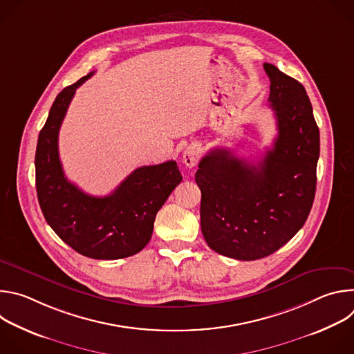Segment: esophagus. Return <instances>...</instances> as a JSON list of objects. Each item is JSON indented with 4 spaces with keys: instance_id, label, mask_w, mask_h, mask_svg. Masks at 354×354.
<instances>
[{
    "instance_id": "1",
    "label": "esophagus",
    "mask_w": 354,
    "mask_h": 354,
    "mask_svg": "<svg viewBox=\"0 0 354 354\" xmlns=\"http://www.w3.org/2000/svg\"><path fill=\"white\" fill-rule=\"evenodd\" d=\"M201 153H203V148H201V145L198 142H192L186 147V149L183 151V164L189 168H193L197 165L200 157H201Z\"/></svg>"
}]
</instances>
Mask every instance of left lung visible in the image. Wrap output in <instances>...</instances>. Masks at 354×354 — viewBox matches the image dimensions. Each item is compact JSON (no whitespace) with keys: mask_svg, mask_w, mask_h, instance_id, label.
Here are the masks:
<instances>
[{"mask_svg":"<svg viewBox=\"0 0 354 354\" xmlns=\"http://www.w3.org/2000/svg\"><path fill=\"white\" fill-rule=\"evenodd\" d=\"M277 137L258 167L214 148L194 175L201 192L200 225L218 254L257 261L272 255L304 225L317 189L319 129L297 80L265 63Z\"/></svg>","mask_w":354,"mask_h":354,"instance_id":"8db88e82","label":"left lung"}]
</instances>
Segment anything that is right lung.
Returning <instances> with one entry per match:
<instances>
[{
  "mask_svg": "<svg viewBox=\"0 0 354 354\" xmlns=\"http://www.w3.org/2000/svg\"><path fill=\"white\" fill-rule=\"evenodd\" d=\"M92 74L64 88L50 108L36 147V192L47 224L78 254L122 259L149 242L156 216L182 175L175 161L141 167L105 197L86 194L66 178L59 158V131L75 89Z\"/></svg>",
  "mask_w": 354,
  "mask_h": 354,
  "instance_id": "obj_1",
  "label": "right lung"
}]
</instances>
